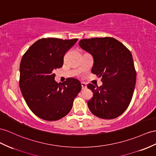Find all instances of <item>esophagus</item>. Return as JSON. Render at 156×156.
Masks as SVG:
<instances>
[{
  "label": "esophagus",
  "mask_w": 156,
  "mask_h": 156,
  "mask_svg": "<svg viewBox=\"0 0 156 156\" xmlns=\"http://www.w3.org/2000/svg\"><path fill=\"white\" fill-rule=\"evenodd\" d=\"M81 86H82V90H85L87 87L86 83L84 82H82L81 83Z\"/></svg>",
  "instance_id": "esophagus-1"
}]
</instances>
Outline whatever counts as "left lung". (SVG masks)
Segmentation results:
<instances>
[{
    "mask_svg": "<svg viewBox=\"0 0 156 156\" xmlns=\"http://www.w3.org/2000/svg\"><path fill=\"white\" fill-rule=\"evenodd\" d=\"M79 46L93 57L91 73L102 77V86L87 85L93 92L92 99L87 102L90 111L104 119L120 116L130 104L136 80L130 51L109 37L83 39Z\"/></svg>",
    "mask_w": 156,
    "mask_h": 156,
    "instance_id": "8db88e82",
    "label": "left lung"
}]
</instances>
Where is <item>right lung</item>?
<instances>
[{"label":"right lung","mask_w":156,"mask_h":156,"mask_svg":"<svg viewBox=\"0 0 156 156\" xmlns=\"http://www.w3.org/2000/svg\"><path fill=\"white\" fill-rule=\"evenodd\" d=\"M78 39L43 38L23 55L20 66V87L31 111L46 121H57L70 112L82 89L78 80H55V69L62 66L64 56Z\"/></svg>","instance_id":"obj_1"}]
</instances>
